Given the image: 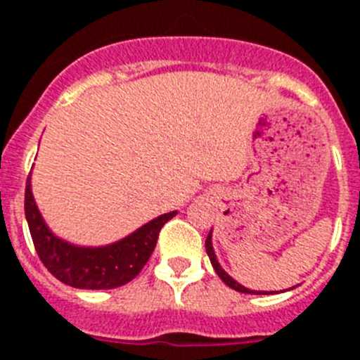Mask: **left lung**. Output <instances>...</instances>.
Wrapping results in <instances>:
<instances>
[{"mask_svg":"<svg viewBox=\"0 0 360 360\" xmlns=\"http://www.w3.org/2000/svg\"><path fill=\"white\" fill-rule=\"evenodd\" d=\"M205 250H207L209 254V259H211L212 266H214L216 270V274L219 276V279L227 285V287H231L232 290H236V292H241V294H269V292H263V290H250V288H245L243 285H240V283L236 281V279H232L231 276L225 272L224 269H221V265L218 263V259H216V254H214V249H212V229L211 232H209V236L207 240H205ZM272 294V292H270Z\"/></svg>","mask_w":360,"mask_h":360,"instance_id":"8db88e82","label":"left lung"}]
</instances>
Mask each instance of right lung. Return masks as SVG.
Masks as SVG:
<instances>
[{"label": "right lung", "instance_id": "right-lung-1", "mask_svg": "<svg viewBox=\"0 0 360 360\" xmlns=\"http://www.w3.org/2000/svg\"><path fill=\"white\" fill-rule=\"evenodd\" d=\"M30 176L25 189V216L34 247L50 274L73 288L110 290L135 279L155 250L160 229L176 216V211L160 214L115 243L81 247L56 236L44 224L32 195Z\"/></svg>", "mask_w": 360, "mask_h": 360}]
</instances>
